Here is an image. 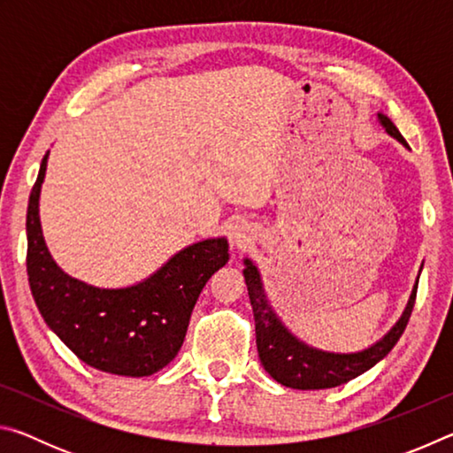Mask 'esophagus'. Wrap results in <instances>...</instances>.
<instances>
[{"label": "esophagus", "instance_id": "34e87169", "mask_svg": "<svg viewBox=\"0 0 453 453\" xmlns=\"http://www.w3.org/2000/svg\"><path fill=\"white\" fill-rule=\"evenodd\" d=\"M251 237H254V229L248 221H235V224L229 226V242L235 248H245L251 242Z\"/></svg>", "mask_w": 453, "mask_h": 453}]
</instances>
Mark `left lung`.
Instances as JSON below:
<instances>
[{
  "label": "left lung",
  "instance_id": "1",
  "mask_svg": "<svg viewBox=\"0 0 453 453\" xmlns=\"http://www.w3.org/2000/svg\"><path fill=\"white\" fill-rule=\"evenodd\" d=\"M378 119L389 135L405 145V140L397 132L392 119L383 116V113H378ZM243 264V278L256 319V343L259 359H262L264 370L286 388L327 389L362 375L392 351L397 340L402 337L405 326H408L413 303H416L418 281L411 289L410 302L405 305L402 318L395 321V326L380 342H375L372 348L364 351H356V354H334V351L311 348L308 343L297 340L272 310L264 291L262 275H259L254 262L245 257Z\"/></svg>",
  "mask_w": 453,
  "mask_h": 453
}]
</instances>
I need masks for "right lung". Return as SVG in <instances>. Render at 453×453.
<instances>
[{
  "mask_svg": "<svg viewBox=\"0 0 453 453\" xmlns=\"http://www.w3.org/2000/svg\"><path fill=\"white\" fill-rule=\"evenodd\" d=\"M45 153L27 205V275L37 310L81 362L99 372L143 378L162 370L186 337L208 280L229 259L226 237L178 251L135 286L105 289L67 275L53 262L40 224Z\"/></svg>",
  "mask_w": 453,
  "mask_h": 453,
  "instance_id": "1",
  "label": "right lung"
}]
</instances>
